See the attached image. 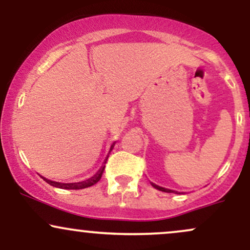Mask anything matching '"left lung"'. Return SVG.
<instances>
[{"instance_id": "8db88e82", "label": "left lung", "mask_w": 250, "mask_h": 250, "mask_svg": "<svg viewBox=\"0 0 250 250\" xmlns=\"http://www.w3.org/2000/svg\"><path fill=\"white\" fill-rule=\"evenodd\" d=\"M153 187H155L156 189H159V190H161V191H166V193H173V190H169V189H166V188L159 187V186L154 185V183H153Z\"/></svg>"}]
</instances>
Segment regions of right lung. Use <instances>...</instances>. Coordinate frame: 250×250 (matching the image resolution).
I'll return each mask as SVG.
<instances>
[{"label":"right lung","instance_id":"add662e5","mask_svg":"<svg viewBox=\"0 0 250 250\" xmlns=\"http://www.w3.org/2000/svg\"><path fill=\"white\" fill-rule=\"evenodd\" d=\"M111 147H113V146H111ZM103 170H104V166H103V167L101 168V170H100L96 175H94L93 177H90V179H88L85 181H82V182H77V183H60V182H55V181L47 180V179H44V177H43V180H44L47 183H49L50 186H53V187H56V188H61V189H84V188L91 187V186H94L95 183L99 182L100 179L102 177Z\"/></svg>","mask_w":250,"mask_h":250}]
</instances>
